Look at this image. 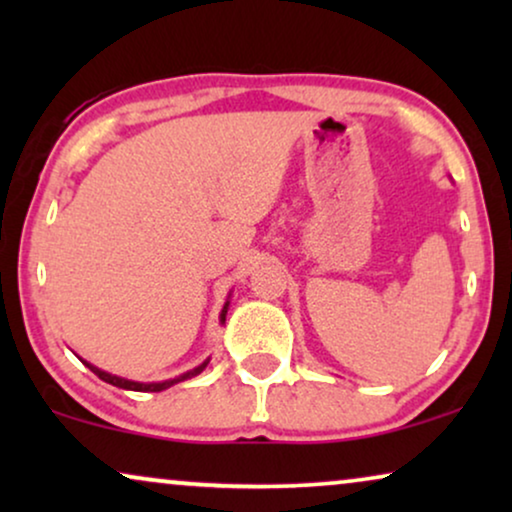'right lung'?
Returning a JSON list of instances; mask_svg holds the SVG:
<instances>
[{"label":"right lung","mask_w":512,"mask_h":512,"mask_svg":"<svg viewBox=\"0 0 512 512\" xmlns=\"http://www.w3.org/2000/svg\"><path fill=\"white\" fill-rule=\"evenodd\" d=\"M226 312H228V303L223 305V310H221V321H226ZM207 363H209V361H205V363H202V366H198V368L188 370V373H184L181 377H177V380H167V382H158V384H139V382H130V380H123V377H116V375L104 373V370L95 368V366H90V363H86V366H88L90 370H93V373H95L97 377H100V380L109 382V384H114V387L130 389V391H163V389H167V387H172V384L184 382V380H188V377H195L198 373H202V370H205Z\"/></svg>","instance_id":"add662e5"}]
</instances>
